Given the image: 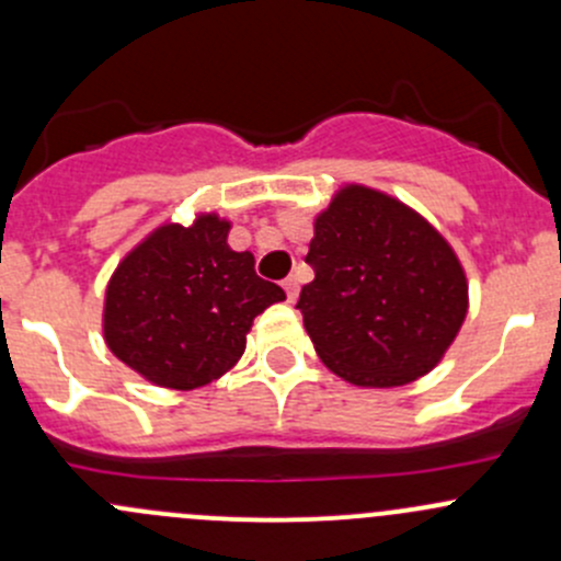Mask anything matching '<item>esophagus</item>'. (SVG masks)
Segmentation results:
<instances>
[{
	"label": "esophagus",
	"mask_w": 561,
	"mask_h": 561,
	"mask_svg": "<svg viewBox=\"0 0 561 561\" xmlns=\"http://www.w3.org/2000/svg\"><path fill=\"white\" fill-rule=\"evenodd\" d=\"M298 290H301V285H298V276L290 274L285 279V293H287V301H296L298 298Z\"/></svg>",
	"instance_id": "esophagus-1"
}]
</instances>
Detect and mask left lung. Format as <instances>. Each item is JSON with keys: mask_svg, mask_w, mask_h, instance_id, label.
I'll list each match as a JSON object with an SVG mask.
<instances>
[{"mask_svg": "<svg viewBox=\"0 0 561 561\" xmlns=\"http://www.w3.org/2000/svg\"><path fill=\"white\" fill-rule=\"evenodd\" d=\"M296 309L322 364L353 386L393 388L437 366L467 314L454 249L412 208L347 186L317 217Z\"/></svg>", "mask_w": 561, "mask_h": 561, "instance_id": "obj_1", "label": "left lung"}]
</instances>
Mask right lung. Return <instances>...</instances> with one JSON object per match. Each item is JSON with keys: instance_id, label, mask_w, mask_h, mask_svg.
I'll return each instance as SVG.
<instances>
[{"instance_id": "obj_1", "label": "right lung", "mask_w": 561, "mask_h": 561, "mask_svg": "<svg viewBox=\"0 0 561 561\" xmlns=\"http://www.w3.org/2000/svg\"><path fill=\"white\" fill-rule=\"evenodd\" d=\"M230 225L206 214L165 225L122 260L105 293V342L118 360L165 388H201L241 358L252 320L285 290L228 247Z\"/></svg>"}]
</instances>
